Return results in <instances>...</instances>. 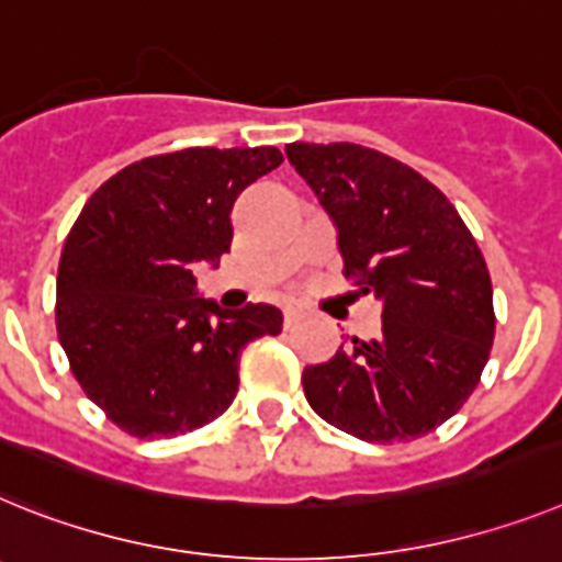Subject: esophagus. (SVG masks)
Masks as SVG:
<instances>
[{
    "instance_id": "obj_1",
    "label": "esophagus",
    "mask_w": 562,
    "mask_h": 562,
    "mask_svg": "<svg viewBox=\"0 0 562 562\" xmlns=\"http://www.w3.org/2000/svg\"><path fill=\"white\" fill-rule=\"evenodd\" d=\"M299 318H301L299 306H286V310H284V324H286V327H292V324H295V321H299Z\"/></svg>"
}]
</instances>
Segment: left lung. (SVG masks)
Returning <instances> with one entry per match:
<instances>
[{
    "instance_id": "obj_1",
    "label": "left lung",
    "mask_w": 562,
    "mask_h": 562,
    "mask_svg": "<svg viewBox=\"0 0 562 562\" xmlns=\"http://www.w3.org/2000/svg\"><path fill=\"white\" fill-rule=\"evenodd\" d=\"M338 229L344 276L383 304L381 335L306 367L327 424L369 443L420 438L472 395L495 340L492 278L452 201L361 144H286Z\"/></svg>"
}]
</instances>
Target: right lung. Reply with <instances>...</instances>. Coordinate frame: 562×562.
Returning a JSON list of instances; mask_svg holds the SVG:
<instances>
[{
    "instance_id": "add662e5",
    "label": "right lung",
    "mask_w": 562,
    "mask_h": 562,
    "mask_svg": "<svg viewBox=\"0 0 562 562\" xmlns=\"http://www.w3.org/2000/svg\"><path fill=\"white\" fill-rule=\"evenodd\" d=\"M281 161L276 147H187L124 167L81 207L61 249L56 329L85 395L133 438L218 418L241 349L281 333L278 306L222 310L193 276L218 267L235 199Z\"/></svg>"
}]
</instances>
